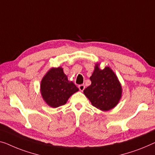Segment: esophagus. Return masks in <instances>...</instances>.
<instances>
[{
  "instance_id": "esophagus-1",
  "label": "esophagus",
  "mask_w": 155,
  "mask_h": 155,
  "mask_svg": "<svg viewBox=\"0 0 155 155\" xmlns=\"http://www.w3.org/2000/svg\"><path fill=\"white\" fill-rule=\"evenodd\" d=\"M78 88H79L80 91H84V89H85V85L84 84H81V85H78Z\"/></svg>"
}]
</instances>
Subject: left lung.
<instances>
[{
  "label": "left lung",
  "mask_w": 155,
  "mask_h": 155,
  "mask_svg": "<svg viewBox=\"0 0 155 155\" xmlns=\"http://www.w3.org/2000/svg\"><path fill=\"white\" fill-rule=\"evenodd\" d=\"M100 63H97L92 76L91 85L84 91V93L92 105L103 111L114 108L122 97V85L118 78L109 67L101 70Z\"/></svg>",
  "instance_id": "left-lung-1"
}]
</instances>
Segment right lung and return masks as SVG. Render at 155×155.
<instances>
[{"mask_svg": "<svg viewBox=\"0 0 155 155\" xmlns=\"http://www.w3.org/2000/svg\"><path fill=\"white\" fill-rule=\"evenodd\" d=\"M77 91L78 88L68 80L62 67L51 68L41 81V95L46 104L52 108L65 104Z\"/></svg>", "mask_w": 155, "mask_h": 155, "instance_id": "add662e5", "label": "right lung"}]
</instances>
